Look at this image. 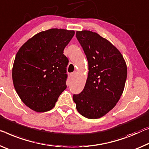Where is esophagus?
Masks as SVG:
<instances>
[{"mask_svg": "<svg viewBox=\"0 0 149 149\" xmlns=\"http://www.w3.org/2000/svg\"><path fill=\"white\" fill-rule=\"evenodd\" d=\"M76 74H77L76 72H73L72 73H70V77H71V79H73V78L75 77V75H76Z\"/></svg>", "mask_w": 149, "mask_h": 149, "instance_id": "obj_1", "label": "esophagus"}]
</instances>
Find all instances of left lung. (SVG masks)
Returning a JSON list of instances; mask_svg holds the SVG:
<instances>
[{
    "label": "left lung",
    "mask_w": 149,
    "mask_h": 149,
    "mask_svg": "<svg viewBox=\"0 0 149 149\" xmlns=\"http://www.w3.org/2000/svg\"><path fill=\"white\" fill-rule=\"evenodd\" d=\"M76 36L86 56L88 73L83 91L73 95V100L81 115L96 119L119 100L127 80V65L120 51L97 33L77 31Z\"/></svg>",
    "instance_id": "left-lung-1"
}]
</instances>
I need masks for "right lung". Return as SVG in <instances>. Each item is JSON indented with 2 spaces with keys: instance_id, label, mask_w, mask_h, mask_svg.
<instances>
[{
  "instance_id": "right-lung-1",
  "label": "right lung",
  "mask_w": 149,
  "mask_h": 149,
  "mask_svg": "<svg viewBox=\"0 0 149 149\" xmlns=\"http://www.w3.org/2000/svg\"><path fill=\"white\" fill-rule=\"evenodd\" d=\"M74 31L51 29L36 34L20 48L12 77L18 95L25 105L38 113L55 106L67 88L68 60L63 51Z\"/></svg>"
}]
</instances>
